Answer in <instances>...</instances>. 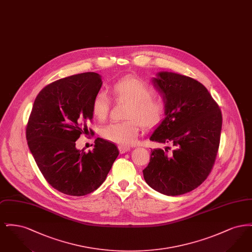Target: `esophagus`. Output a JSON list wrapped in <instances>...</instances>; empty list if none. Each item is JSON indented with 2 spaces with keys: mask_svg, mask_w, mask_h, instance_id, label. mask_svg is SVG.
Returning <instances> with one entry per match:
<instances>
[{
  "mask_svg": "<svg viewBox=\"0 0 252 252\" xmlns=\"http://www.w3.org/2000/svg\"><path fill=\"white\" fill-rule=\"evenodd\" d=\"M118 148H119L121 154H124V153H126V152L130 150V147L129 146H126V145H119Z\"/></svg>",
  "mask_w": 252,
  "mask_h": 252,
  "instance_id": "esophagus-1",
  "label": "esophagus"
}]
</instances>
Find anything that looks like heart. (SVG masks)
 <instances>
[{
    "mask_svg": "<svg viewBox=\"0 0 252 252\" xmlns=\"http://www.w3.org/2000/svg\"><path fill=\"white\" fill-rule=\"evenodd\" d=\"M117 100L128 103L125 122L111 123L101 129L102 136L109 142L128 145L134 143L142 129L157 126L165 111L164 101L154 96L155 90L150 84L135 76H126L112 87ZM110 100L105 92L96 94L93 101V114L98 120H105L108 115Z\"/></svg>",
    "mask_w": 252,
    "mask_h": 252,
    "instance_id": "heart-1",
    "label": "heart"
}]
</instances>
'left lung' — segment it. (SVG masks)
<instances>
[{"label":"left lung","instance_id":"left-lung-1","mask_svg":"<svg viewBox=\"0 0 252 252\" xmlns=\"http://www.w3.org/2000/svg\"><path fill=\"white\" fill-rule=\"evenodd\" d=\"M152 82L165 103V117L149 139L164 148L151 150L144 180L158 192L180 195L197 188L210 175L222 114L208 90L193 78L160 72Z\"/></svg>","mask_w":252,"mask_h":252}]
</instances>
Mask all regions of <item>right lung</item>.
Returning a JSON list of instances; mask_svg holds the SVG:
<instances>
[{
  "label": "right lung",
  "mask_w": 252,
  "mask_h": 252,
  "mask_svg": "<svg viewBox=\"0 0 252 252\" xmlns=\"http://www.w3.org/2000/svg\"><path fill=\"white\" fill-rule=\"evenodd\" d=\"M101 75L83 72L44 87L35 99L26 126V140L44 179L56 190L82 196L105 181L119 155L116 145L97 138L85 152L75 142L88 131L93 101L102 86Z\"/></svg>",
  "instance_id": "1"
}]
</instances>
